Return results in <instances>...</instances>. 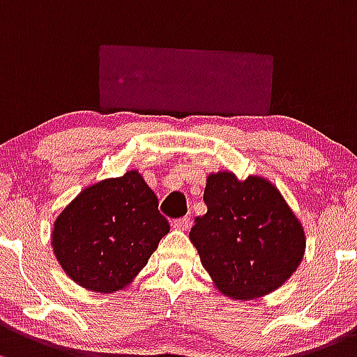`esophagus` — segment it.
I'll return each instance as SVG.
<instances>
[{
	"mask_svg": "<svg viewBox=\"0 0 357 357\" xmlns=\"http://www.w3.org/2000/svg\"><path fill=\"white\" fill-rule=\"evenodd\" d=\"M190 219L188 217H181V219L172 220V227L178 229V231H188L190 229Z\"/></svg>",
	"mask_w": 357,
	"mask_h": 357,
	"instance_id": "34e87169",
	"label": "esophagus"
}]
</instances>
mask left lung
<instances>
[{
    "label": "left lung",
    "instance_id": "obj_1",
    "mask_svg": "<svg viewBox=\"0 0 357 357\" xmlns=\"http://www.w3.org/2000/svg\"><path fill=\"white\" fill-rule=\"evenodd\" d=\"M204 202L190 239L220 294L250 301L289 280L305 257V227L272 181L212 172Z\"/></svg>",
    "mask_w": 357,
    "mask_h": 357
}]
</instances>
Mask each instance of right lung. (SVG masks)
Wrapping results in <instances>:
<instances>
[{
  "instance_id": "1",
  "label": "right lung",
  "mask_w": 357,
  "mask_h": 357,
  "mask_svg": "<svg viewBox=\"0 0 357 357\" xmlns=\"http://www.w3.org/2000/svg\"><path fill=\"white\" fill-rule=\"evenodd\" d=\"M157 207L155 193L137 169L93 183L56 217V260L87 291L111 294L128 287L169 232Z\"/></svg>"
}]
</instances>
